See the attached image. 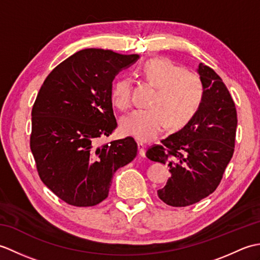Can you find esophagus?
Listing matches in <instances>:
<instances>
[{"label":"esophagus","mask_w":260,"mask_h":260,"mask_svg":"<svg viewBox=\"0 0 260 260\" xmlns=\"http://www.w3.org/2000/svg\"><path fill=\"white\" fill-rule=\"evenodd\" d=\"M137 147H139L140 155H141L142 157H145V148H146V146H145L144 143L139 142V143H137Z\"/></svg>","instance_id":"esophagus-1"}]
</instances>
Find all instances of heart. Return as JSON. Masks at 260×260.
I'll list each match as a JSON object with an SVG mask.
<instances>
[{"label": "heart", "mask_w": 260, "mask_h": 260, "mask_svg": "<svg viewBox=\"0 0 260 260\" xmlns=\"http://www.w3.org/2000/svg\"><path fill=\"white\" fill-rule=\"evenodd\" d=\"M140 74L156 88L148 109H137L125 115L120 129L125 135L142 142L155 140L167 126L180 129L193 118L203 101L204 87L198 74L184 70L167 58H153L143 63ZM110 99L119 110L131 107V80L114 82Z\"/></svg>", "instance_id": "obj_1"}]
</instances>
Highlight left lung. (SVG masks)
<instances>
[{"mask_svg":"<svg viewBox=\"0 0 260 260\" xmlns=\"http://www.w3.org/2000/svg\"><path fill=\"white\" fill-rule=\"evenodd\" d=\"M198 74L204 95L197 114L146 152L151 161L169 164L171 178L157 196L171 207L191 206L211 194L235 151L237 110L230 92L208 66L199 64Z\"/></svg>","mask_w":260,"mask_h":260,"instance_id":"obj_1","label":"left lung"}]
</instances>
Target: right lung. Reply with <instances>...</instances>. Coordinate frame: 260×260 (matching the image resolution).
Segmentation results:
<instances>
[{
    "label": "right lung",
    "instance_id": "add662e5",
    "mask_svg": "<svg viewBox=\"0 0 260 260\" xmlns=\"http://www.w3.org/2000/svg\"><path fill=\"white\" fill-rule=\"evenodd\" d=\"M139 54L104 49L76 52L46 78L32 108L31 152L41 181L75 207L108 197L114 173L133 161L132 137L97 145L117 127L110 99L113 80Z\"/></svg>",
    "mask_w": 260,
    "mask_h": 260
}]
</instances>
